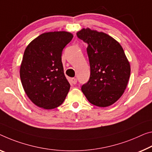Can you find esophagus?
Returning <instances> with one entry per match:
<instances>
[{"label":"esophagus","instance_id":"1","mask_svg":"<svg viewBox=\"0 0 152 152\" xmlns=\"http://www.w3.org/2000/svg\"><path fill=\"white\" fill-rule=\"evenodd\" d=\"M71 82L73 83V84H76L77 82V78H75V77L71 78Z\"/></svg>","mask_w":152,"mask_h":152}]
</instances>
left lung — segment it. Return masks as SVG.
Returning <instances> with one entry per match:
<instances>
[{
    "instance_id": "left-lung-1",
    "label": "left lung",
    "mask_w": 152,
    "mask_h": 152,
    "mask_svg": "<svg viewBox=\"0 0 152 152\" xmlns=\"http://www.w3.org/2000/svg\"><path fill=\"white\" fill-rule=\"evenodd\" d=\"M77 36L88 43L90 66V79L81 90L94 105L110 106L122 96L130 77V63L122 47L106 33L88 28Z\"/></svg>"
}]
</instances>
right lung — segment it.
Segmentation results:
<instances>
[{
    "label": "right lung",
    "mask_w": 152,
    "mask_h": 152,
    "mask_svg": "<svg viewBox=\"0 0 152 152\" xmlns=\"http://www.w3.org/2000/svg\"><path fill=\"white\" fill-rule=\"evenodd\" d=\"M73 35L66 31L41 34L26 47L20 66L26 94L37 106L52 109L62 104L70 90L62 52Z\"/></svg>",
    "instance_id": "obj_1"
}]
</instances>
